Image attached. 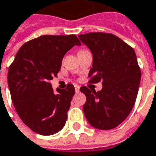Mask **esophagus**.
<instances>
[{
  "mask_svg": "<svg viewBox=\"0 0 156 156\" xmlns=\"http://www.w3.org/2000/svg\"><path fill=\"white\" fill-rule=\"evenodd\" d=\"M74 88H75V91H76V93H78V92H79V86H78V85H75L74 86Z\"/></svg>",
  "mask_w": 156,
  "mask_h": 156,
  "instance_id": "1",
  "label": "esophagus"
}]
</instances>
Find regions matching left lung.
<instances>
[{"label": "left lung", "instance_id": "obj_1", "mask_svg": "<svg viewBox=\"0 0 156 156\" xmlns=\"http://www.w3.org/2000/svg\"><path fill=\"white\" fill-rule=\"evenodd\" d=\"M78 37L93 53L89 83H102L98 92L80 87L87 98L84 115L93 127L113 129L129 116L136 100L141 72L135 50L109 33L93 32Z\"/></svg>", "mask_w": 156, "mask_h": 156}]
</instances>
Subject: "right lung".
I'll return each instance as SVG.
<instances>
[{
	"mask_svg": "<svg viewBox=\"0 0 156 156\" xmlns=\"http://www.w3.org/2000/svg\"><path fill=\"white\" fill-rule=\"evenodd\" d=\"M81 45L75 34L41 35L25 43L8 70V86L14 107L29 128L43 136L63 129L75 89L73 84L57 88L50 81L57 77L63 56Z\"/></svg>",
	"mask_w": 156,
	"mask_h": 156,
	"instance_id": "obj_1",
	"label": "right lung"
}]
</instances>
